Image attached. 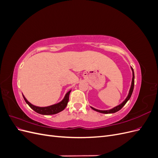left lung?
<instances>
[{"mask_svg":"<svg viewBox=\"0 0 158 158\" xmlns=\"http://www.w3.org/2000/svg\"><path fill=\"white\" fill-rule=\"evenodd\" d=\"M131 70L132 71V79L131 88H130V90H129V92H128V94L127 95V97L126 98V99L124 100V101L120 105H118V106L114 107L113 109H109V110H99V109H95V108H94L92 107H91V108H92L93 110H94V111H98L99 113H105V114L114 113L117 112L120 109H121L122 107L124 106H125V105L126 104V103L128 101L129 99L131 98V95H132V92H133V89H134V85H135V73H134V70H133V69L132 67H131Z\"/></svg>","mask_w":158,"mask_h":158,"instance_id":"8db88e82","label":"left lung"}]
</instances>
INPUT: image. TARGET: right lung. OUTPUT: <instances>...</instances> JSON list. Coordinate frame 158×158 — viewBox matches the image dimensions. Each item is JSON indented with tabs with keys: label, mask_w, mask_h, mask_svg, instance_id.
Listing matches in <instances>:
<instances>
[{
	"label": "right lung",
	"mask_w": 158,
	"mask_h": 158,
	"mask_svg": "<svg viewBox=\"0 0 158 158\" xmlns=\"http://www.w3.org/2000/svg\"><path fill=\"white\" fill-rule=\"evenodd\" d=\"M70 92H71V90L69 91V92L65 94L63 99L62 100L61 102H60L59 103H57L56 104L52 105V106H47V107L35 106H34V105H33L28 102L23 95V99H24V100H25V102H26V103L33 110V111H35L37 113L41 114L49 115V114H56L62 111H63L68 104L69 100V95H70Z\"/></svg>",
	"instance_id": "obj_1"
}]
</instances>
